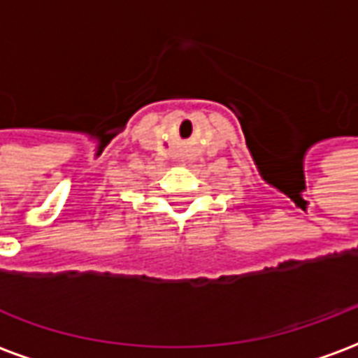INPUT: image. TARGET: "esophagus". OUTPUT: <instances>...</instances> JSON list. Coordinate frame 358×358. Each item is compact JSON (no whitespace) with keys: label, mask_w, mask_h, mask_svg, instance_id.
I'll use <instances>...</instances> for the list:
<instances>
[{"label":"esophagus","mask_w":358,"mask_h":358,"mask_svg":"<svg viewBox=\"0 0 358 358\" xmlns=\"http://www.w3.org/2000/svg\"><path fill=\"white\" fill-rule=\"evenodd\" d=\"M186 159H178V161H176V164H178V166H186Z\"/></svg>","instance_id":"esophagus-1"}]
</instances>
